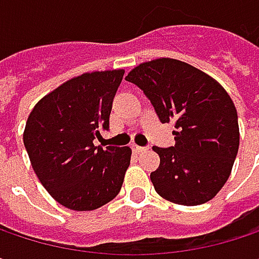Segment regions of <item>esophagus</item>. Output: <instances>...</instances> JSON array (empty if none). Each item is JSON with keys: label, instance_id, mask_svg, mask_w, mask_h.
<instances>
[{"label": "esophagus", "instance_id": "esophagus-1", "mask_svg": "<svg viewBox=\"0 0 259 259\" xmlns=\"http://www.w3.org/2000/svg\"><path fill=\"white\" fill-rule=\"evenodd\" d=\"M132 150H133L136 154H139V153H142V151H147V147H139V145L133 144V145H132Z\"/></svg>", "mask_w": 259, "mask_h": 259}]
</instances>
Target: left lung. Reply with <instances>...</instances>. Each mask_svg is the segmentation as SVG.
Masks as SVG:
<instances>
[{
    "instance_id": "1",
    "label": "left lung",
    "mask_w": 259,
    "mask_h": 259,
    "mask_svg": "<svg viewBox=\"0 0 259 259\" xmlns=\"http://www.w3.org/2000/svg\"><path fill=\"white\" fill-rule=\"evenodd\" d=\"M126 80L144 91L162 123L176 124L174 147H153L160 157L150 174L156 192L180 205L213 199L231 174L240 144L230 94L216 79L172 58L142 63Z\"/></svg>"
}]
</instances>
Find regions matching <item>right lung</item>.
<instances>
[{
  "label": "right lung",
  "instance_id": "1",
  "mask_svg": "<svg viewBox=\"0 0 259 259\" xmlns=\"http://www.w3.org/2000/svg\"><path fill=\"white\" fill-rule=\"evenodd\" d=\"M123 75L120 69L69 79L38 100L26 120L24 145L31 166L49 195L70 210H96L123 186L132 150L94 145L100 130L109 129Z\"/></svg>",
  "mask_w": 259,
  "mask_h": 259
}]
</instances>
